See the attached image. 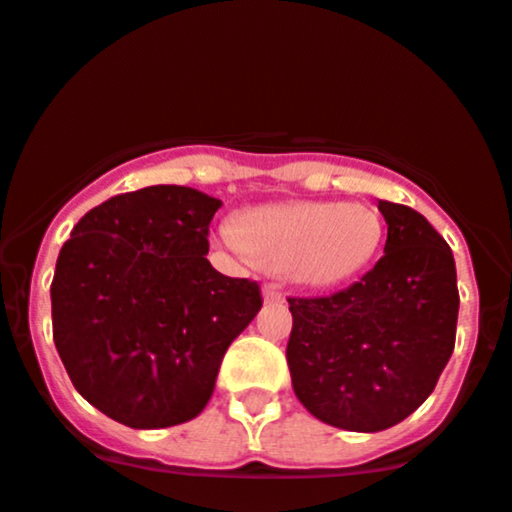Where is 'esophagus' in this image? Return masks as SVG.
I'll list each match as a JSON object with an SVG mask.
<instances>
[{
    "mask_svg": "<svg viewBox=\"0 0 512 512\" xmlns=\"http://www.w3.org/2000/svg\"><path fill=\"white\" fill-rule=\"evenodd\" d=\"M262 296H265L267 303H284V294L272 284H267L265 289H262Z\"/></svg>",
    "mask_w": 512,
    "mask_h": 512,
    "instance_id": "34e87169",
    "label": "esophagus"
}]
</instances>
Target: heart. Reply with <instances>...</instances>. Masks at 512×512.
<instances>
[{
    "label": "heart",
    "instance_id": "obj_1",
    "mask_svg": "<svg viewBox=\"0 0 512 512\" xmlns=\"http://www.w3.org/2000/svg\"><path fill=\"white\" fill-rule=\"evenodd\" d=\"M221 240L257 265L313 291L355 282L384 243V218L367 204L294 201L257 206L221 226Z\"/></svg>",
    "mask_w": 512,
    "mask_h": 512
}]
</instances>
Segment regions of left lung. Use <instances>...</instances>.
I'll list each match as a JSON object with an SVG mask.
<instances>
[{
  "label": "left lung",
  "instance_id": "obj_1",
  "mask_svg": "<svg viewBox=\"0 0 512 512\" xmlns=\"http://www.w3.org/2000/svg\"><path fill=\"white\" fill-rule=\"evenodd\" d=\"M384 257L350 289L289 299L286 362L296 398L352 432L393 428L418 411L447 367L457 335L454 255L428 218L379 201Z\"/></svg>",
  "mask_w": 512,
  "mask_h": 512
}]
</instances>
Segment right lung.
Listing matches in <instances>:
<instances>
[{
    "label": "right lung",
    "instance_id": "add662e5",
    "mask_svg": "<svg viewBox=\"0 0 512 512\" xmlns=\"http://www.w3.org/2000/svg\"><path fill=\"white\" fill-rule=\"evenodd\" d=\"M221 199L177 184L87 211L50 284L53 340L72 386L116 423L172 428L206 408L260 286L206 260Z\"/></svg>",
    "mask_w": 512,
    "mask_h": 512
}]
</instances>
